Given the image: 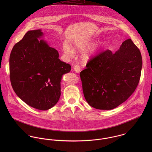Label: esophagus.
<instances>
[{"label":"esophagus","instance_id":"esophagus-1","mask_svg":"<svg viewBox=\"0 0 152 152\" xmlns=\"http://www.w3.org/2000/svg\"><path fill=\"white\" fill-rule=\"evenodd\" d=\"M74 69L75 71V72L78 73L80 72L81 71V68H80V66L78 65H75L74 67Z\"/></svg>","mask_w":152,"mask_h":152}]
</instances>
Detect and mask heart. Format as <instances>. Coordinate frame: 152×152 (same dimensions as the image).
<instances>
[{
	"mask_svg": "<svg viewBox=\"0 0 152 152\" xmlns=\"http://www.w3.org/2000/svg\"><path fill=\"white\" fill-rule=\"evenodd\" d=\"M94 42V40L92 39H87L85 40L75 42L73 44V48L78 50H84L88 47L91 44ZM99 48V44L97 43L93 45L92 46L89 47L82 54V58L84 61H89L94 54L96 53L98 48ZM64 52L67 57H71L74 56V50L68 45L65 44L63 48Z\"/></svg>",
	"mask_w": 152,
	"mask_h": 152,
	"instance_id": "heart-1",
	"label": "heart"
}]
</instances>
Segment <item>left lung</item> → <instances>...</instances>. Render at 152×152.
<instances>
[{
	"label": "left lung",
	"mask_w": 152,
	"mask_h": 152,
	"mask_svg": "<svg viewBox=\"0 0 152 152\" xmlns=\"http://www.w3.org/2000/svg\"><path fill=\"white\" fill-rule=\"evenodd\" d=\"M80 72L84 97L94 108L110 110L134 92L141 74L142 58L131 39L115 53L107 50L88 61Z\"/></svg>",
	"instance_id": "8db88e82"
}]
</instances>
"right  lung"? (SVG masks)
I'll return each mask as SVG.
<instances>
[{
    "instance_id": "1",
    "label": "right lung",
    "mask_w": 152,
    "mask_h": 152,
    "mask_svg": "<svg viewBox=\"0 0 152 152\" xmlns=\"http://www.w3.org/2000/svg\"><path fill=\"white\" fill-rule=\"evenodd\" d=\"M40 29L27 31L13 47L9 58L10 79L16 95L28 105L45 110L61 95L63 75L71 70L58 51L44 40Z\"/></svg>"
}]
</instances>
